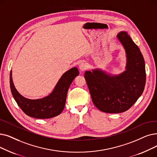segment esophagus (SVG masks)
Instances as JSON below:
<instances>
[{"label":"esophagus","instance_id":"obj_1","mask_svg":"<svg viewBox=\"0 0 157 157\" xmlns=\"http://www.w3.org/2000/svg\"><path fill=\"white\" fill-rule=\"evenodd\" d=\"M79 70L81 72H83L84 71H85L86 69V67H87V65L86 64L85 62H81L80 64H79Z\"/></svg>","mask_w":157,"mask_h":157}]
</instances>
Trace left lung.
Instances as JSON below:
<instances>
[{
    "label": "left lung",
    "mask_w": 157,
    "mask_h": 157,
    "mask_svg": "<svg viewBox=\"0 0 157 157\" xmlns=\"http://www.w3.org/2000/svg\"><path fill=\"white\" fill-rule=\"evenodd\" d=\"M126 54V71L112 76L99 69L86 71L85 78L93 103L99 110L110 113L124 112L142 95L146 84L142 54L125 31L117 36Z\"/></svg>",
    "instance_id": "obj_1"
}]
</instances>
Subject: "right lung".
<instances>
[{
  "instance_id": "obj_1",
  "label": "right lung",
  "mask_w": 157,
  "mask_h": 157,
  "mask_svg": "<svg viewBox=\"0 0 157 157\" xmlns=\"http://www.w3.org/2000/svg\"><path fill=\"white\" fill-rule=\"evenodd\" d=\"M79 71L74 67L60 78L53 91L47 96L38 99H29L20 95L15 87L10 72V88L13 98L22 110L29 117L36 119H49L59 115L63 110L69 88Z\"/></svg>"
}]
</instances>
